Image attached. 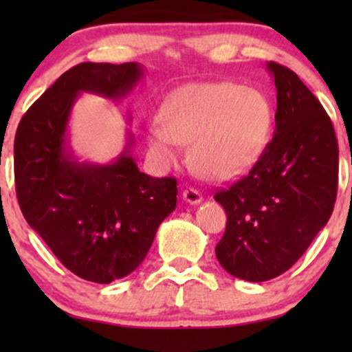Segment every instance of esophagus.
<instances>
[{
    "label": "esophagus",
    "mask_w": 352,
    "mask_h": 352,
    "mask_svg": "<svg viewBox=\"0 0 352 352\" xmlns=\"http://www.w3.org/2000/svg\"><path fill=\"white\" fill-rule=\"evenodd\" d=\"M182 199H184L187 204L190 205H199L201 200H204V197H201V194L199 190L192 189V187H189V189H186L184 192H182Z\"/></svg>",
    "instance_id": "34e87169"
}]
</instances>
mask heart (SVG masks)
Listing matches in <instances>:
<instances>
[{"label": "heart", "instance_id": "b5f03b06", "mask_svg": "<svg viewBox=\"0 0 352 352\" xmlns=\"http://www.w3.org/2000/svg\"><path fill=\"white\" fill-rule=\"evenodd\" d=\"M272 109L263 91L230 81L190 83L173 91L162 118L147 128L153 157L175 163L190 144L194 170L211 181H229L252 168L266 147Z\"/></svg>", "mask_w": 352, "mask_h": 352}]
</instances>
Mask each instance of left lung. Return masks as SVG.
Listing matches in <instances>:
<instances>
[{"label":"left lung","mask_w":352,"mask_h":352,"mask_svg":"<svg viewBox=\"0 0 352 352\" xmlns=\"http://www.w3.org/2000/svg\"><path fill=\"white\" fill-rule=\"evenodd\" d=\"M277 88L276 131L242 179L219 190L228 224L216 258L230 276L266 282L288 271L330 219L338 142L319 99L295 72L267 62Z\"/></svg>","instance_id":"8db88e82"}]
</instances>
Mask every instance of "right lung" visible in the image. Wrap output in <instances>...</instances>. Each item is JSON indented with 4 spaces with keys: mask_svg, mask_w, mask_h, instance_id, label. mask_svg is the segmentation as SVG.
Listing matches in <instances>:
<instances>
[{
    "mask_svg": "<svg viewBox=\"0 0 352 352\" xmlns=\"http://www.w3.org/2000/svg\"><path fill=\"white\" fill-rule=\"evenodd\" d=\"M142 75L138 62L72 67L27 110L14 139L23 218L69 271L89 282L110 283L131 274L176 208V179L139 171L129 153L131 134L107 165L78 162L67 141L80 93L122 99Z\"/></svg>",
    "mask_w": 352,
    "mask_h": 352,
    "instance_id": "obj_1",
    "label": "right lung"
}]
</instances>
